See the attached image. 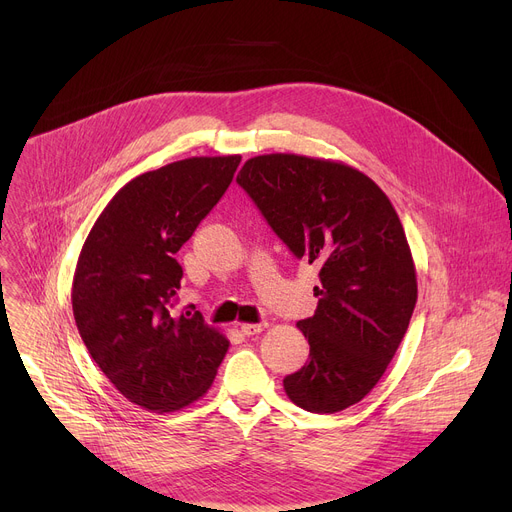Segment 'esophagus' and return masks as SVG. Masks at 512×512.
<instances>
[{
  "instance_id": "esophagus-1",
  "label": "esophagus",
  "mask_w": 512,
  "mask_h": 512,
  "mask_svg": "<svg viewBox=\"0 0 512 512\" xmlns=\"http://www.w3.org/2000/svg\"><path fill=\"white\" fill-rule=\"evenodd\" d=\"M267 328V322H259V324H241V332L247 334V336H253V334H259Z\"/></svg>"
}]
</instances>
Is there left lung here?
Returning <instances> with one entry per match:
<instances>
[{
  "instance_id": "8db88e82",
  "label": "left lung",
  "mask_w": 512,
  "mask_h": 512,
  "mask_svg": "<svg viewBox=\"0 0 512 512\" xmlns=\"http://www.w3.org/2000/svg\"><path fill=\"white\" fill-rule=\"evenodd\" d=\"M237 182L289 251L320 265L316 314L298 322L310 360L283 379L287 397L312 413L358 403L385 375L417 302L391 200L367 174L296 154L251 158Z\"/></svg>"
}]
</instances>
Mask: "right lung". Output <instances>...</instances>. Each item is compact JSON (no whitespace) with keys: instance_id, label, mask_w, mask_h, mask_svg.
I'll use <instances>...</instances> for the list:
<instances>
[{"instance_id":"1","label":"right lung","mask_w":512,"mask_h":512,"mask_svg":"<svg viewBox=\"0 0 512 512\" xmlns=\"http://www.w3.org/2000/svg\"><path fill=\"white\" fill-rule=\"evenodd\" d=\"M241 156L188 158L127 182L95 221L72 279L79 334L131 403L170 413L212 385L229 340L200 312H174V259L221 200Z\"/></svg>"}]
</instances>
